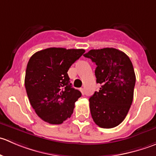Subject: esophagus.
Listing matches in <instances>:
<instances>
[{"mask_svg":"<svg viewBox=\"0 0 156 156\" xmlns=\"http://www.w3.org/2000/svg\"><path fill=\"white\" fill-rule=\"evenodd\" d=\"M80 91H81V94L84 95V88H80Z\"/></svg>","mask_w":156,"mask_h":156,"instance_id":"obj_1","label":"esophagus"}]
</instances>
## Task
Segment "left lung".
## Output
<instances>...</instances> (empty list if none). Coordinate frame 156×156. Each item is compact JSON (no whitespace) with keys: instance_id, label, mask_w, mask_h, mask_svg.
Here are the masks:
<instances>
[{"instance_id":"8db88e82","label":"left lung","mask_w":156,"mask_h":156,"mask_svg":"<svg viewBox=\"0 0 156 156\" xmlns=\"http://www.w3.org/2000/svg\"><path fill=\"white\" fill-rule=\"evenodd\" d=\"M97 65L99 91L90 97V109L96 125L112 128L126 117L133 98L136 76L130 58L115 48L90 50L84 55Z\"/></svg>"}]
</instances>
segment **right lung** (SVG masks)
<instances>
[{
  "mask_svg": "<svg viewBox=\"0 0 156 156\" xmlns=\"http://www.w3.org/2000/svg\"><path fill=\"white\" fill-rule=\"evenodd\" d=\"M84 52L50 48L36 52L29 59L25 87L31 106L44 122L59 125L73 113L81 93L72 87L67 72Z\"/></svg>",
  "mask_w": 156,
  "mask_h": 156,
  "instance_id": "1",
  "label": "right lung"
}]
</instances>
